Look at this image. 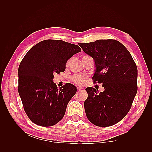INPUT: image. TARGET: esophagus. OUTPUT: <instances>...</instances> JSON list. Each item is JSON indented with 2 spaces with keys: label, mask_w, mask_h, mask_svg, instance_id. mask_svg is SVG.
<instances>
[{
  "label": "esophagus",
  "mask_w": 152,
  "mask_h": 152,
  "mask_svg": "<svg viewBox=\"0 0 152 152\" xmlns=\"http://www.w3.org/2000/svg\"><path fill=\"white\" fill-rule=\"evenodd\" d=\"M83 89L82 88V87H77V90L79 91H81V90H82Z\"/></svg>",
  "instance_id": "obj_1"
}]
</instances>
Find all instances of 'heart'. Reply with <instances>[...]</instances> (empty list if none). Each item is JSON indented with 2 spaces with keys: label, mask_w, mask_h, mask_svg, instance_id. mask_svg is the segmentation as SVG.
<instances>
[{
  "label": "heart",
  "mask_w": 152,
  "mask_h": 152,
  "mask_svg": "<svg viewBox=\"0 0 152 152\" xmlns=\"http://www.w3.org/2000/svg\"><path fill=\"white\" fill-rule=\"evenodd\" d=\"M69 63H70V61H68L66 63V66L69 65ZM72 81L74 82L75 84H82L84 83V80H85V77L82 75H73L72 77Z\"/></svg>",
  "instance_id": "obj_1"
}]
</instances>
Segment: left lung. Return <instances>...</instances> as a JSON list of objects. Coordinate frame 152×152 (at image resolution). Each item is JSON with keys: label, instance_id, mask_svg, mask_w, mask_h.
<instances>
[{"label": "left lung", "instance_id": "8db88e82", "mask_svg": "<svg viewBox=\"0 0 152 152\" xmlns=\"http://www.w3.org/2000/svg\"><path fill=\"white\" fill-rule=\"evenodd\" d=\"M83 51L93 58L94 83L103 84L98 93L87 87L84 108L88 120L99 127L114 125L129 111L137 93V69L131 54L124 45L113 39L80 43Z\"/></svg>", "mask_w": 152, "mask_h": 152}]
</instances>
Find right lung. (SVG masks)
<instances>
[{
    "mask_svg": "<svg viewBox=\"0 0 152 152\" xmlns=\"http://www.w3.org/2000/svg\"><path fill=\"white\" fill-rule=\"evenodd\" d=\"M80 51L77 45L49 39L35 45L22 59L18 72V93L27 116L37 125L54 126L65 115L77 88L68 83L58 89L54 74L65 71L66 61Z\"/></svg>",
    "mask_w": 152,
    "mask_h": 152,
    "instance_id": "obj_1",
    "label": "right lung"
}]
</instances>
